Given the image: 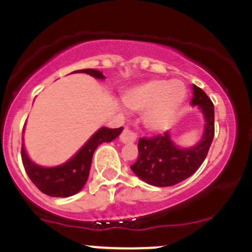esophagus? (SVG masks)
Masks as SVG:
<instances>
[{
    "instance_id": "esophagus-1",
    "label": "esophagus",
    "mask_w": 252,
    "mask_h": 252,
    "mask_svg": "<svg viewBox=\"0 0 252 252\" xmlns=\"http://www.w3.org/2000/svg\"><path fill=\"white\" fill-rule=\"evenodd\" d=\"M136 140V135L129 129H124L122 134L119 135V141L123 144H129V142H134Z\"/></svg>"
}]
</instances>
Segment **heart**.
<instances>
[{"label": "heart", "instance_id": "heart-1", "mask_svg": "<svg viewBox=\"0 0 252 252\" xmlns=\"http://www.w3.org/2000/svg\"><path fill=\"white\" fill-rule=\"evenodd\" d=\"M187 93V86L179 79H151L128 89L123 101L129 110L144 112L142 122L147 129L163 131L171 126Z\"/></svg>", "mask_w": 252, "mask_h": 252}]
</instances>
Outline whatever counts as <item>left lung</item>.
<instances>
[{"instance_id":"8db88e82","label":"left lung","mask_w":252,"mask_h":252,"mask_svg":"<svg viewBox=\"0 0 252 252\" xmlns=\"http://www.w3.org/2000/svg\"><path fill=\"white\" fill-rule=\"evenodd\" d=\"M191 106L200 108L204 116V133L197 144L180 147L169 131L162 136L140 139L138 142V161L130 166L141 180L154 187H172L183 182L199 169L205 161L215 136V108L205 91L192 85Z\"/></svg>"}]
</instances>
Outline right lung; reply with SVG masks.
Segmentation results:
<instances>
[{
    "label": "right lung",
    "instance_id": "1",
    "mask_svg": "<svg viewBox=\"0 0 252 252\" xmlns=\"http://www.w3.org/2000/svg\"><path fill=\"white\" fill-rule=\"evenodd\" d=\"M73 73H85L91 77L103 80L105 75L96 69H80ZM123 128H102L98 129L73 157L67 162L55 167H42L35 163L25 151L24 142L22 145V159L27 174L30 180L44 194L52 197H69L80 191L85 185L90 173L93 155L98 145L102 142L113 141Z\"/></svg>",
    "mask_w": 252,
    "mask_h": 252
}]
</instances>
